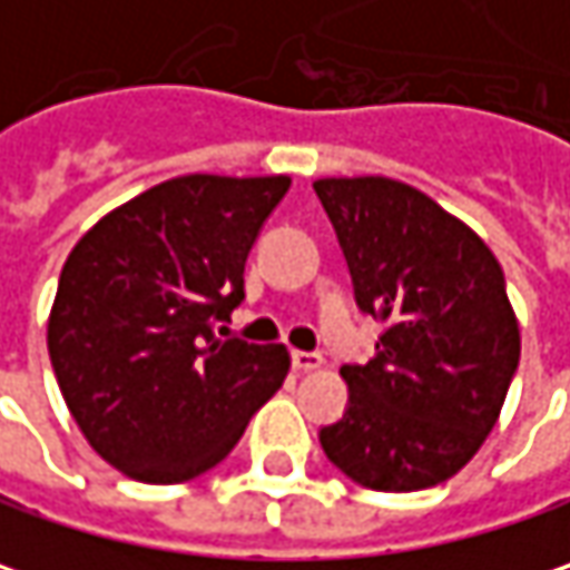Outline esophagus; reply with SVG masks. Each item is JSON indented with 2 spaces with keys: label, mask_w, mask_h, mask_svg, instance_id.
Listing matches in <instances>:
<instances>
[{
  "label": "esophagus",
  "mask_w": 570,
  "mask_h": 570,
  "mask_svg": "<svg viewBox=\"0 0 570 570\" xmlns=\"http://www.w3.org/2000/svg\"><path fill=\"white\" fill-rule=\"evenodd\" d=\"M324 360H321V353H311V350H292V366L298 370V373H307V370H317Z\"/></svg>",
  "instance_id": "34e87169"
}]
</instances>
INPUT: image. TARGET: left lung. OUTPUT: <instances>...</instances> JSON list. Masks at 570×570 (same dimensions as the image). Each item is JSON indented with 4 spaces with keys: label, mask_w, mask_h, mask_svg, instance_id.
<instances>
[{
    "label": "left lung",
    "mask_w": 570,
    "mask_h": 570,
    "mask_svg": "<svg viewBox=\"0 0 570 570\" xmlns=\"http://www.w3.org/2000/svg\"><path fill=\"white\" fill-rule=\"evenodd\" d=\"M363 314L383 324L370 363H344V415L317 431L360 487L412 493L468 464L519 366V324L487 243L428 194L389 178H324Z\"/></svg>",
    "instance_id": "obj_1"
}]
</instances>
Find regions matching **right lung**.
Masks as SVG:
<instances>
[{
	"instance_id": "1",
	"label": "right lung",
	"mask_w": 570,
	"mask_h": 570,
	"mask_svg": "<svg viewBox=\"0 0 570 570\" xmlns=\"http://www.w3.org/2000/svg\"><path fill=\"white\" fill-rule=\"evenodd\" d=\"M292 181L187 175L106 214L67 256L48 353L102 461L142 483L217 468L282 386V344L220 341L243 268Z\"/></svg>"
}]
</instances>
